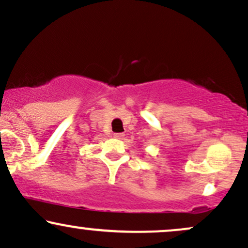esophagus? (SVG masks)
I'll use <instances>...</instances> for the list:
<instances>
[{"mask_svg": "<svg viewBox=\"0 0 248 248\" xmlns=\"http://www.w3.org/2000/svg\"><path fill=\"white\" fill-rule=\"evenodd\" d=\"M114 138L115 139H119V140H121V139L124 138V133H115L114 134Z\"/></svg>", "mask_w": 248, "mask_h": 248, "instance_id": "1", "label": "esophagus"}]
</instances>
